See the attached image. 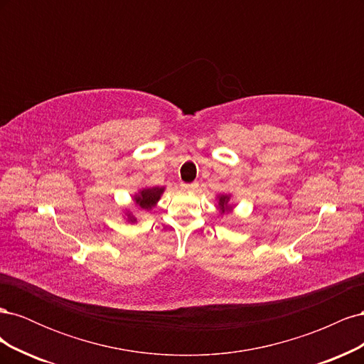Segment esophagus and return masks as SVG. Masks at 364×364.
Returning <instances> with one entry per match:
<instances>
[{"instance_id": "obj_1", "label": "esophagus", "mask_w": 364, "mask_h": 364, "mask_svg": "<svg viewBox=\"0 0 364 364\" xmlns=\"http://www.w3.org/2000/svg\"><path fill=\"white\" fill-rule=\"evenodd\" d=\"M196 186H197L196 183H182L181 188L185 191H193V190H196Z\"/></svg>"}]
</instances>
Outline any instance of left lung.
<instances>
[{
    "label": "left lung",
    "instance_id": "obj_1",
    "mask_svg": "<svg viewBox=\"0 0 364 364\" xmlns=\"http://www.w3.org/2000/svg\"><path fill=\"white\" fill-rule=\"evenodd\" d=\"M230 194H217V197H215V200H217V209H218V214L220 215H223V214H229V213H232V209H234V205L230 203Z\"/></svg>",
    "mask_w": 364,
    "mask_h": 364
}]
</instances>
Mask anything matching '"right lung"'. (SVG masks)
Returning a JSON list of instances; mask_svg holds the SVG:
<instances>
[{
    "label": "right lung",
    "instance_id": "right-lung-1",
    "mask_svg": "<svg viewBox=\"0 0 364 364\" xmlns=\"http://www.w3.org/2000/svg\"><path fill=\"white\" fill-rule=\"evenodd\" d=\"M164 191H165V186H144V188H139L134 194L132 200H134V205L139 209V211H151V209L158 205ZM124 220L127 223L138 222V218L134 215V213H130L129 209H126Z\"/></svg>",
    "mask_w": 364,
    "mask_h": 364
}]
</instances>
